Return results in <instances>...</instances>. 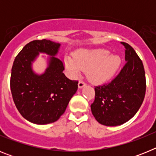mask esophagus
<instances>
[{"label":"esophagus","mask_w":156,"mask_h":156,"mask_svg":"<svg viewBox=\"0 0 156 156\" xmlns=\"http://www.w3.org/2000/svg\"><path fill=\"white\" fill-rule=\"evenodd\" d=\"M85 85H86V83H85V82L83 80H80L79 83H78V87H79V88L83 87Z\"/></svg>","instance_id":"34e87169"}]
</instances>
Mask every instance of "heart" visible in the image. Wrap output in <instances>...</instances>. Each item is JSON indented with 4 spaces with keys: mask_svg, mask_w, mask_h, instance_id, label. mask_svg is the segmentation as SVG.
<instances>
[{
    "mask_svg": "<svg viewBox=\"0 0 156 156\" xmlns=\"http://www.w3.org/2000/svg\"><path fill=\"white\" fill-rule=\"evenodd\" d=\"M66 67L73 76H77L81 69L87 70L89 79L95 83H102L109 79L119 67L120 58L109 55L104 49L83 51L77 53L75 60L69 57L65 58Z\"/></svg>",
    "mask_w": 156,
    "mask_h": 156,
    "instance_id": "b5f03b06",
    "label": "heart"
}]
</instances>
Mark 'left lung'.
Wrapping results in <instances>:
<instances>
[{"mask_svg":"<svg viewBox=\"0 0 156 156\" xmlns=\"http://www.w3.org/2000/svg\"><path fill=\"white\" fill-rule=\"evenodd\" d=\"M121 44L125 48V65L109 83L95 87V98L90 105L96 120L105 126H118L129 120L139 110L145 95L142 61L130 45Z\"/></svg>","mask_w":156,"mask_h":156,"instance_id":"1","label":"left lung"}]
</instances>
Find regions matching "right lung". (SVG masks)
<instances>
[{
  "mask_svg": "<svg viewBox=\"0 0 156 156\" xmlns=\"http://www.w3.org/2000/svg\"><path fill=\"white\" fill-rule=\"evenodd\" d=\"M59 47L60 44L48 40H35L25 45L13 62L10 80L12 98L20 114L35 124L57 121L78 88V80L65 76L64 63L55 57ZM39 52L52 56L48 69L41 76L31 68Z\"/></svg>",
  "mask_w": 156,
  "mask_h": 156,
  "instance_id": "1",
  "label": "right lung"
}]
</instances>
